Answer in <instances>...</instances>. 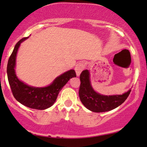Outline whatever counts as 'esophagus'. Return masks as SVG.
Wrapping results in <instances>:
<instances>
[{"mask_svg":"<svg viewBox=\"0 0 147 147\" xmlns=\"http://www.w3.org/2000/svg\"><path fill=\"white\" fill-rule=\"evenodd\" d=\"M86 68V64L84 62H79L77 65H75V72L77 76L80 75L81 72L83 71V70Z\"/></svg>","mask_w":147,"mask_h":147,"instance_id":"34e87169","label":"esophagus"}]
</instances>
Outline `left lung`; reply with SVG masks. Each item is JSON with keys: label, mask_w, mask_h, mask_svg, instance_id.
Wrapping results in <instances>:
<instances>
[{"label": "left lung", "mask_w": 147, "mask_h": 147, "mask_svg": "<svg viewBox=\"0 0 147 147\" xmlns=\"http://www.w3.org/2000/svg\"><path fill=\"white\" fill-rule=\"evenodd\" d=\"M81 84L79 95L82 104L92 112L102 113L113 110L120 106L129 97L131 90L123 95H103L96 92L91 86L90 74L88 70L80 75Z\"/></svg>", "instance_id": "1"}]
</instances>
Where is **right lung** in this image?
I'll use <instances>...</instances> for the list:
<instances>
[{
    "mask_svg": "<svg viewBox=\"0 0 147 147\" xmlns=\"http://www.w3.org/2000/svg\"><path fill=\"white\" fill-rule=\"evenodd\" d=\"M28 37L23 38L15 45L8 60L7 73L11 92L14 98L27 107L37 110H44L53 105L62 88L69 79L76 77L74 70L64 72L54 80L50 86L43 88L29 86L20 81L15 74L16 57L21 43Z\"/></svg>",
    "mask_w": 147,
    "mask_h": 147,
    "instance_id": "add662e5",
    "label": "right lung"
}]
</instances>
